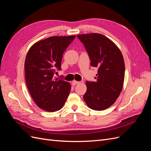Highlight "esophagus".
<instances>
[{
  "instance_id": "esophagus-1",
  "label": "esophagus",
  "mask_w": 151,
  "mask_h": 151,
  "mask_svg": "<svg viewBox=\"0 0 151 151\" xmlns=\"http://www.w3.org/2000/svg\"><path fill=\"white\" fill-rule=\"evenodd\" d=\"M79 83H80V82L76 81H72V85H74V86H75V85H76V84H79Z\"/></svg>"
}]
</instances>
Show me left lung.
I'll return each instance as SVG.
<instances>
[{
  "instance_id": "obj_1",
  "label": "left lung",
  "mask_w": 151,
  "mask_h": 151,
  "mask_svg": "<svg viewBox=\"0 0 151 151\" xmlns=\"http://www.w3.org/2000/svg\"><path fill=\"white\" fill-rule=\"evenodd\" d=\"M88 53L91 65L98 67L95 81H86L83 98L88 106L101 111L116 101L122 90L125 63L120 50L111 40L98 33L77 35Z\"/></svg>"
}]
</instances>
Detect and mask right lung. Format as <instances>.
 Here are the masks:
<instances>
[{
	"instance_id": "add662e5",
	"label": "right lung",
	"mask_w": 151,
	"mask_h": 151,
	"mask_svg": "<svg viewBox=\"0 0 151 151\" xmlns=\"http://www.w3.org/2000/svg\"><path fill=\"white\" fill-rule=\"evenodd\" d=\"M76 36H51L32 46L25 60V79L29 92L41 109L50 112L60 109L71 86L68 82L54 77L61 70L63 54Z\"/></svg>"
}]
</instances>
